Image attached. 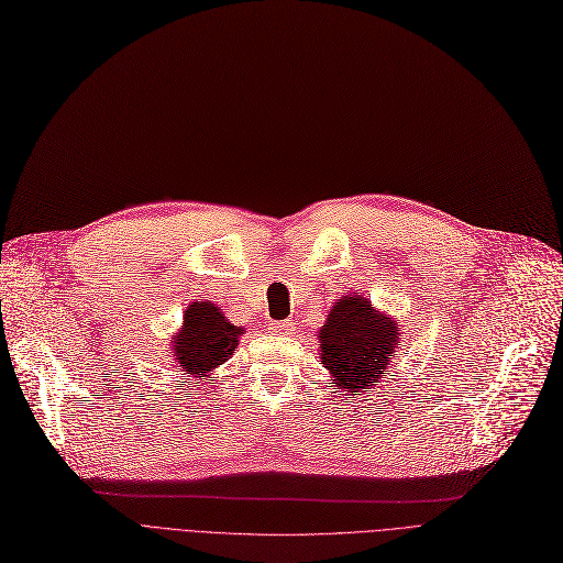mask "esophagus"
<instances>
[{"instance_id": "esophagus-1", "label": "esophagus", "mask_w": 563, "mask_h": 563, "mask_svg": "<svg viewBox=\"0 0 563 563\" xmlns=\"http://www.w3.org/2000/svg\"><path fill=\"white\" fill-rule=\"evenodd\" d=\"M294 331V321L285 319V321H272L269 323V333L272 335H289Z\"/></svg>"}]
</instances>
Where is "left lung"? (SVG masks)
Here are the masks:
<instances>
[{
  "label": "left lung",
  "mask_w": 563,
  "mask_h": 563,
  "mask_svg": "<svg viewBox=\"0 0 563 563\" xmlns=\"http://www.w3.org/2000/svg\"><path fill=\"white\" fill-rule=\"evenodd\" d=\"M399 321L372 306L365 294L340 297L319 329V358L335 390L365 395L386 378L399 351Z\"/></svg>",
  "instance_id": "1"
}]
</instances>
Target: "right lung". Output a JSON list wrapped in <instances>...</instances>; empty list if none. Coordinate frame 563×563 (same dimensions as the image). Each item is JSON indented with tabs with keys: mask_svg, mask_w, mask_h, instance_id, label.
I'll return each mask as SVG.
<instances>
[{
	"mask_svg": "<svg viewBox=\"0 0 563 563\" xmlns=\"http://www.w3.org/2000/svg\"><path fill=\"white\" fill-rule=\"evenodd\" d=\"M240 335H244V329L230 323L217 303L191 301L185 310L183 327L168 342L170 361L177 372L189 376L187 383L212 380L214 369L232 358Z\"/></svg>",
	"mask_w": 563,
	"mask_h": 563,
	"instance_id": "obj_1",
	"label": "right lung"
}]
</instances>
